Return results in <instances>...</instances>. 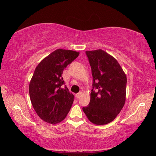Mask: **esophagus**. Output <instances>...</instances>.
Masks as SVG:
<instances>
[{"label": "esophagus", "instance_id": "34e87169", "mask_svg": "<svg viewBox=\"0 0 156 156\" xmlns=\"http://www.w3.org/2000/svg\"><path fill=\"white\" fill-rule=\"evenodd\" d=\"M82 94V92H78V93H77L76 94V98H79L80 97V96Z\"/></svg>", "mask_w": 156, "mask_h": 156}]
</instances>
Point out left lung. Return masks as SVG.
<instances>
[{
    "label": "left lung",
    "instance_id": "left-lung-1",
    "mask_svg": "<svg viewBox=\"0 0 156 156\" xmlns=\"http://www.w3.org/2000/svg\"><path fill=\"white\" fill-rule=\"evenodd\" d=\"M86 54L93 82L90 103L82 110L92 123L106 125L114 120L125 105L127 77L117 59L102 49Z\"/></svg>",
    "mask_w": 156,
    "mask_h": 156
}]
</instances>
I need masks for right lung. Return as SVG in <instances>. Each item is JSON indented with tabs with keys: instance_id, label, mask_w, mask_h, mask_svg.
<instances>
[{
	"instance_id": "add662e5",
	"label": "right lung",
	"mask_w": 156,
	"mask_h": 156,
	"mask_svg": "<svg viewBox=\"0 0 156 156\" xmlns=\"http://www.w3.org/2000/svg\"><path fill=\"white\" fill-rule=\"evenodd\" d=\"M79 52L58 49L36 67L29 83L31 104L42 120L51 124L62 121L70 110L74 95L63 87L64 69L74 60Z\"/></svg>"
}]
</instances>
